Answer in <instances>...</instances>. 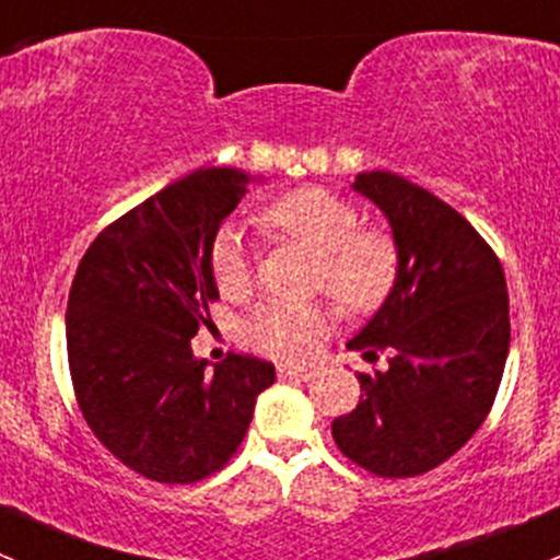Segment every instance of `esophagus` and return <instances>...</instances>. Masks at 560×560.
Wrapping results in <instances>:
<instances>
[{
    "instance_id": "obj_1",
    "label": "esophagus",
    "mask_w": 560,
    "mask_h": 560,
    "mask_svg": "<svg viewBox=\"0 0 560 560\" xmlns=\"http://www.w3.org/2000/svg\"><path fill=\"white\" fill-rule=\"evenodd\" d=\"M277 374L283 376V380H302V382H307L313 376V371L311 369H302V365H280V369H277Z\"/></svg>"
}]
</instances>
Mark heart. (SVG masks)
Segmentation results:
<instances>
[{
    "mask_svg": "<svg viewBox=\"0 0 560 560\" xmlns=\"http://www.w3.org/2000/svg\"><path fill=\"white\" fill-rule=\"evenodd\" d=\"M258 228L316 255L313 289L327 291L349 313L374 311L396 280L393 244L382 233L363 231L354 206L327 189L289 191L260 211ZM211 275L225 300H244L253 291V258L236 228L217 233ZM327 329V307L264 302L242 322V338L277 360H307Z\"/></svg>",
    "mask_w": 560,
    "mask_h": 560,
    "instance_id": "obj_1",
    "label": "heart"
}]
</instances>
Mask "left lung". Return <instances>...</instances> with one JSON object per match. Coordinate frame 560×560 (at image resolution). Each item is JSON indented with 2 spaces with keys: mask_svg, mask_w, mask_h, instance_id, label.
Returning <instances> with one entry per match:
<instances>
[{
  "mask_svg": "<svg viewBox=\"0 0 560 560\" xmlns=\"http://www.w3.org/2000/svg\"><path fill=\"white\" fill-rule=\"evenodd\" d=\"M385 214L396 280L349 349L387 371L357 374L360 404L332 423L343 456L382 478L443 465L487 420L509 354V294L498 255L476 228L396 173L351 184Z\"/></svg>",
  "mask_w": 560,
  "mask_h": 560,
  "instance_id": "left-lung-1",
  "label": "left lung"
}]
</instances>
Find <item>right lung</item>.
Here are the masks:
<instances>
[{"instance_id": "1", "label": "right lung", "mask_w": 560, "mask_h": 560, "mask_svg": "<svg viewBox=\"0 0 560 560\" xmlns=\"http://www.w3.org/2000/svg\"><path fill=\"white\" fill-rule=\"evenodd\" d=\"M253 180L236 167L195 170L112 222L79 260L66 311L79 409L151 481L220 470L275 382V365L253 354H231L211 374L191 351L220 296L211 244Z\"/></svg>"}]
</instances>
